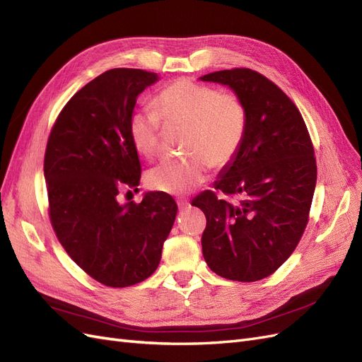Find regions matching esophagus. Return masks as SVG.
Returning a JSON list of instances; mask_svg holds the SVG:
<instances>
[{
    "mask_svg": "<svg viewBox=\"0 0 362 362\" xmlns=\"http://www.w3.org/2000/svg\"><path fill=\"white\" fill-rule=\"evenodd\" d=\"M189 206H190V202H189V201H185V199L178 201V208H180V210H187Z\"/></svg>",
    "mask_w": 362,
    "mask_h": 362,
    "instance_id": "esophagus-1",
    "label": "esophagus"
}]
</instances>
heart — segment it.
Returning <instances> with one entry per match:
<instances>
[{"mask_svg":"<svg viewBox=\"0 0 362 362\" xmlns=\"http://www.w3.org/2000/svg\"><path fill=\"white\" fill-rule=\"evenodd\" d=\"M156 112L136 110L128 120V136L141 157L154 158L160 151L163 119L168 125L184 127L182 152L146 173L152 190L182 194L201 185L210 164L223 168L233 161L247 131V108L233 92L181 78L163 87L156 98Z\"/></svg>","mask_w":362,"mask_h":362,"instance_id":"1","label":"heart"}]
</instances>
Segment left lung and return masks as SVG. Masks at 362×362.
Wrapping results in <instances>:
<instances>
[{"label": "left lung", "mask_w": 362, "mask_h": 362, "mask_svg": "<svg viewBox=\"0 0 362 362\" xmlns=\"http://www.w3.org/2000/svg\"><path fill=\"white\" fill-rule=\"evenodd\" d=\"M201 80L228 86L247 108L243 145L214 182L237 201L206 190L192 202L206 217L202 254L218 276L259 281L287 261L308 223L317 181L310 133L298 107L264 75L235 68Z\"/></svg>", "instance_id": "left-lung-1"}]
</instances>
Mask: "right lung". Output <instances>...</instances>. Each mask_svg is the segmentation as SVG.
<instances>
[{
    "instance_id": "add662e5",
    "label": "right lung",
    "mask_w": 362,
    "mask_h": 362,
    "mask_svg": "<svg viewBox=\"0 0 362 362\" xmlns=\"http://www.w3.org/2000/svg\"><path fill=\"white\" fill-rule=\"evenodd\" d=\"M157 81L141 69L101 74L64 105L48 139L51 225L68 255L107 287L134 286L157 270L178 211L160 192L140 204L117 201L120 189L137 187L141 170L128 120L137 96Z\"/></svg>"
}]
</instances>
